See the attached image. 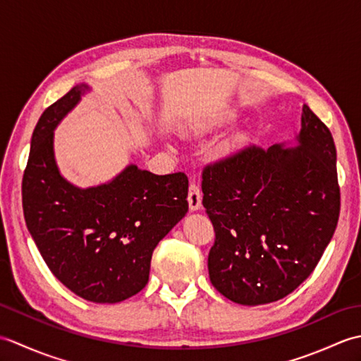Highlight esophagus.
I'll return each instance as SVG.
<instances>
[{"label": "esophagus", "instance_id": "1", "mask_svg": "<svg viewBox=\"0 0 361 361\" xmlns=\"http://www.w3.org/2000/svg\"><path fill=\"white\" fill-rule=\"evenodd\" d=\"M188 203H189V209L190 211H198L202 208V192L200 188L197 185H190L189 186V194H188Z\"/></svg>", "mask_w": 361, "mask_h": 361}]
</instances>
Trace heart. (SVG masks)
I'll list each match as a JSON object with an SVG mask.
<instances>
[{
	"label": "heart",
	"mask_w": 361,
	"mask_h": 361,
	"mask_svg": "<svg viewBox=\"0 0 361 361\" xmlns=\"http://www.w3.org/2000/svg\"><path fill=\"white\" fill-rule=\"evenodd\" d=\"M237 119V113L233 110H224L217 114H214V116L208 118V119H203L200 122H195V124L189 126V132H194V133H211L214 130H219L221 127H225L228 124H231Z\"/></svg>",
	"instance_id": "obj_1"
}]
</instances>
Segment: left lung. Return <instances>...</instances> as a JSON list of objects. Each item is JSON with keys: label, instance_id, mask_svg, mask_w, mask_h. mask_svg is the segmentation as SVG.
Returning <instances> with one entry per match:
<instances>
[{"label": "left lung", "instance_id": "8db88e82", "mask_svg": "<svg viewBox=\"0 0 361 361\" xmlns=\"http://www.w3.org/2000/svg\"><path fill=\"white\" fill-rule=\"evenodd\" d=\"M212 286L242 305L279 301L309 278L340 216L332 133L307 105L295 140L247 147L203 171Z\"/></svg>", "mask_w": 361, "mask_h": 361}]
</instances>
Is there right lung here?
<instances>
[{
  "mask_svg": "<svg viewBox=\"0 0 361 361\" xmlns=\"http://www.w3.org/2000/svg\"><path fill=\"white\" fill-rule=\"evenodd\" d=\"M79 83L43 111L23 176V211L52 274L97 304L136 295L149 282L152 252L186 216L185 173L155 175L128 164L110 181L79 188L60 172L54 130L90 93Z\"/></svg>",
  "mask_w": 361,
  "mask_h": 361,
  "instance_id": "add662e5",
  "label": "right lung"
}]
</instances>
